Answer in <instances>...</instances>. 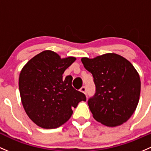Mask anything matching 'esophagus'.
<instances>
[{
    "instance_id": "esophagus-1",
    "label": "esophagus",
    "mask_w": 151,
    "mask_h": 151,
    "mask_svg": "<svg viewBox=\"0 0 151 151\" xmlns=\"http://www.w3.org/2000/svg\"><path fill=\"white\" fill-rule=\"evenodd\" d=\"M80 91H81V92L84 93V94H86V86H82L81 88Z\"/></svg>"
}]
</instances>
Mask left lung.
<instances>
[{"instance_id":"8db88e82","label":"left lung","mask_w":151,"mask_h":151,"mask_svg":"<svg viewBox=\"0 0 151 151\" xmlns=\"http://www.w3.org/2000/svg\"><path fill=\"white\" fill-rule=\"evenodd\" d=\"M81 62L92 74L96 92L88 100L93 117L108 127L126 122L137 106L140 94L139 76L127 59L108 53Z\"/></svg>"}]
</instances>
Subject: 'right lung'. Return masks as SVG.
<instances>
[{
  "instance_id": "add662e5",
  "label": "right lung",
  "mask_w": 151,
  "mask_h": 151,
  "mask_svg": "<svg viewBox=\"0 0 151 151\" xmlns=\"http://www.w3.org/2000/svg\"><path fill=\"white\" fill-rule=\"evenodd\" d=\"M75 57L61 59L52 51H43L23 67L19 78L22 103L29 119L38 127L55 129L68 122L83 93L72 86L73 77L63 78Z\"/></svg>"
}]
</instances>
